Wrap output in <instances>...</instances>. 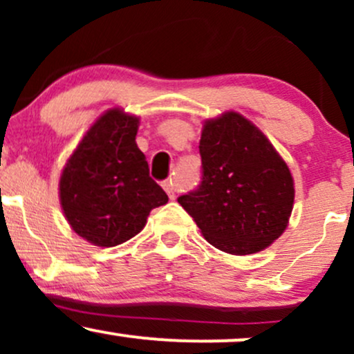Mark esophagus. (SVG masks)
<instances>
[{"instance_id":"obj_1","label":"esophagus","mask_w":354,"mask_h":354,"mask_svg":"<svg viewBox=\"0 0 354 354\" xmlns=\"http://www.w3.org/2000/svg\"><path fill=\"white\" fill-rule=\"evenodd\" d=\"M163 188H165L166 193H168V196L171 198V200H174V198H176V194H174V186H173V181L171 180L165 181L163 183Z\"/></svg>"}]
</instances>
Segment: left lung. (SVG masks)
Wrapping results in <instances>:
<instances>
[{
	"mask_svg": "<svg viewBox=\"0 0 354 354\" xmlns=\"http://www.w3.org/2000/svg\"><path fill=\"white\" fill-rule=\"evenodd\" d=\"M201 183L178 203L209 245L231 254L265 250L286 230L295 201L290 168L253 123L234 111L206 121Z\"/></svg>",
	"mask_w": 354,
	"mask_h": 354,
	"instance_id": "1",
	"label": "left lung"
}]
</instances>
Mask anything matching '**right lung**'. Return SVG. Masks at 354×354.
<instances>
[{
  "label": "right lung",
  "mask_w": 354,
  "mask_h": 354,
  "mask_svg": "<svg viewBox=\"0 0 354 354\" xmlns=\"http://www.w3.org/2000/svg\"><path fill=\"white\" fill-rule=\"evenodd\" d=\"M136 116L109 109L89 128L64 166L59 200L75 233L96 246H116L145 228L168 194L149 176L136 146Z\"/></svg>",
  "instance_id": "right-lung-1"
}]
</instances>
